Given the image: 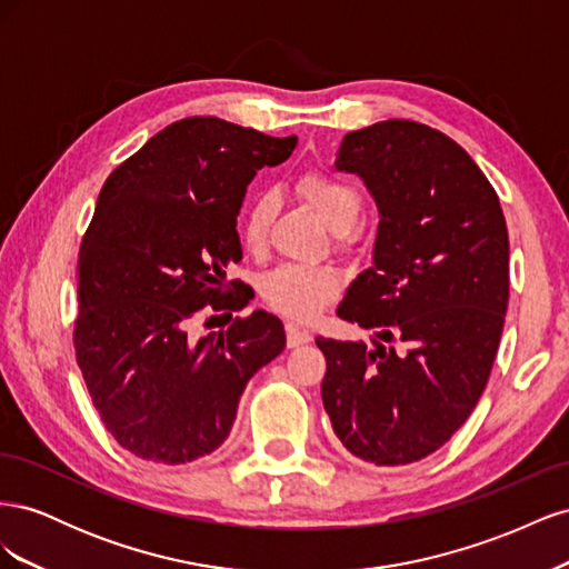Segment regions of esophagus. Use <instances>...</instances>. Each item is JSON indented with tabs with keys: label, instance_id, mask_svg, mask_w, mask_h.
Wrapping results in <instances>:
<instances>
[{
	"label": "esophagus",
	"instance_id": "34e87169",
	"mask_svg": "<svg viewBox=\"0 0 569 569\" xmlns=\"http://www.w3.org/2000/svg\"><path fill=\"white\" fill-rule=\"evenodd\" d=\"M311 341V335H308L306 330H301L299 325L295 322H287V347L289 349H299L303 347V343Z\"/></svg>",
	"mask_w": 569,
	"mask_h": 569
}]
</instances>
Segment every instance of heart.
Segmentation results:
<instances>
[{
  "instance_id": "heart-1",
  "label": "heart",
  "mask_w": 569,
  "mask_h": 569,
  "mask_svg": "<svg viewBox=\"0 0 569 569\" xmlns=\"http://www.w3.org/2000/svg\"><path fill=\"white\" fill-rule=\"evenodd\" d=\"M297 192L332 232H349L358 222L360 211H363V199H360L358 189L332 176L308 173L297 182ZM274 211H278V199L270 192L256 194L249 201L242 226H239L244 249H263ZM337 289L339 278L332 268L291 263L270 270L261 284L263 299L274 311L295 320L316 318L335 299Z\"/></svg>"
}]
</instances>
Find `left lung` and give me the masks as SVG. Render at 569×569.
I'll use <instances>...</instances> for the list:
<instances>
[{
  "mask_svg": "<svg viewBox=\"0 0 569 569\" xmlns=\"http://www.w3.org/2000/svg\"><path fill=\"white\" fill-rule=\"evenodd\" d=\"M335 168L363 180L380 226L337 308L372 347L316 339L322 403L349 453L408 465L441 449L487 387L508 311L506 218L468 151L412 120L349 132Z\"/></svg>",
  "mask_w": 569,
  "mask_h": 569,
  "instance_id": "left-lung-1",
  "label": "left lung"
}]
</instances>
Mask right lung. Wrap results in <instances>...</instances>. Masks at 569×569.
Instances as JSON below:
<instances>
[{
	"label": "right lung",
	"instance_id": "1",
	"mask_svg": "<svg viewBox=\"0 0 569 569\" xmlns=\"http://www.w3.org/2000/svg\"><path fill=\"white\" fill-rule=\"evenodd\" d=\"M295 147V134L182 118L101 187L78 256L76 356L101 422L137 458L213 453L247 382L282 353V320L266 311L199 339L187 330L203 306L242 311L226 295L242 261L237 216L256 170Z\"/></svg>",
	"mask_w": 569,
	"mask_h": 569
}]
</instances>
